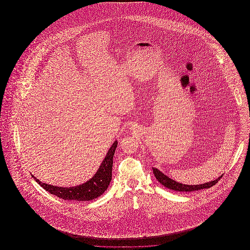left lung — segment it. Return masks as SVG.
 <instances>
[{"label":"left lung","mask_w":250,"mask_h":250,"mask_svg":"<svg viewBox=\"0 0 250 250\" xmlns=\"http://www.w3.org/2000/svg\"><path fill=\"white\" fill-rule=\"evenodd\" d=\"M153 171H154V175L155 178L157 179V181L164 186L168 189H172L174 191H178V192H193V191L201 190L204 188H210L211 187L214 186L219 179L223 176V174L221 176H219L218 178L215 179L214 181L208 182V183H204L201 185H185L182 183H179L177 181H174L171 178H169L168 176H167L166 174H164L162 171H160L159 169L153 167Z\"/></svg>","instance_id":"obj_1"}]
</instances>
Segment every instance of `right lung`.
<instances>
[{
  "instance_id": "right-lung-1",
  "label": "right lung",
  "mask_w": 250,
  "mask_h": 250,
  "mask_svg": "<svg viewBox=\"0 0 250 250\" xmlns=\"http://www.w3.org/2000/svg\"><path fill=\"white\" fill-rule=\"evenodd\" d=\"M117 141H115L110 146L107 151V155L103 159L102 163L98 167L95 175L82 185L63 188L51 186L45 183H42L36 178L33 174L32 176L36 180V183L39 184L44 189L49 192L52 195H55L62 200L67 201H78V202H89L95 200L101 196L107 190L109 183L111 182V172H112V163L113 155L117 147Z\"/></svg>"
}]
</instances>
